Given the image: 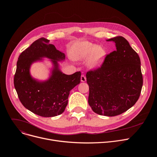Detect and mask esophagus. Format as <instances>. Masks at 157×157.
Instances as JSON below:
<instances>
[{
  "mask_svg": "<svg viewBox=\"0 0 157 157\" xmlns=\"http://www.w3.org/2000/svg\"><path fill=\"white\" fill-rule=\"evenodd\" d=\"M86 76L85 75H83V74H82L81 76V81L82 82H85V81H86Z\"/></svg>",
  "mask_w": 157,
  "mask_h": 157,
  "instance_id": "esophagus-1",
  "label": "esophagus"
}]
</instances>
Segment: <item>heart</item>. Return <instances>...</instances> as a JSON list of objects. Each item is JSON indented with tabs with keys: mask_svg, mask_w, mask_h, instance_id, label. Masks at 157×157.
Returning a JSON list of instances; mask_svg holds the SVG:
<instances>
[{
	"mask_svg": "<svg viewBox=\"0 0 157 157\" xmlns=\"http://www.w3.org/2000/svg\"><path fill=\"white\" fill-rule=\"evenodd\" d=\"M71 55L74 60H85L89 59L90 67L96 69L102 64L105 52L101 46H97L88 41H81L74 44Z\"/></svg>",
	"mask_w": 157,
	"mask_h": 157,
	"instance_id": "1",
	"label": "heart"
}]
</instances>
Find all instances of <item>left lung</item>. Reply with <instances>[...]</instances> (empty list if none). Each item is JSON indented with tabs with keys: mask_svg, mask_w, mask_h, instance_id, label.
<instances>
[{
	"mask_svg": "<svg viewBox=\"0 0 157 157\" xmlns=\"http://www.w3.org/2000/svg\"><path fill=\"white\" fill-rule=\"evenodd\" d=\"M117 49L107 55L101 66L86 73L88 104L95 113L108 117L127 111L137 101L143 83L141 60L121 36L107 40Z\"/></svg>",
	"mask_w": 157,
	"mask_h": 157,
	"instance_id": "left-lung-1",
	"label": "left lung"
}]
</instances>
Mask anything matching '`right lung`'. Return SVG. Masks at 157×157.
<instances>
[{"instance_id": "obj_1", "label": "right lung", "mask_w": 157, "mask_h": 157, "mask_svg": "<svg viewBox=\"0 0 157 157\" xmlns=\"http://www.w3.org/2000/svg\"><path fill=\"white\" fill-rule=\"evenodd\" d=\"M42 57L50 59L54 65L51 76L39 82L30 75L29 68ZM63 53L57 50L49 40L42 37L34 41L19 56L14 78V85L25 108L43 117L62 114L68 104L71 90L79 84L81 72L67 75L59 68L58 61L65 60Z\"/></svg>"}]
</instances>
